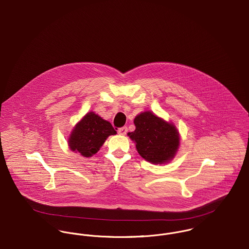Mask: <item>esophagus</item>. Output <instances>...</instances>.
<instances>
[{
  "instance_id": "1",
  "label": "esophagus",
  "mask_w": 249,
  "mask_h": 249,
  "mask_svg": "<svg viewBox=\"0 0 249 249\" xmlns=\"http://www.w3.org/2000/svg\"><path fill=\"white\" fill-rule=\"evenodd\" d=\"M127 132H128V128H127L126 126L121 127V128H119V129L117 130V133L119 134H121V135H125V134H127Z\"/></svg>"
}]
</instances>
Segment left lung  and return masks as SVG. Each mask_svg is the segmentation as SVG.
<instances>
[{
	"label": "left lung",
	"mask_w": 249,
	"mask_h": 249,
	"mask_svg": "<svg viewBox=\"0 0 249 249\" xmlns=\"http://www.w3.org/2000/svg\"><path fill=\"white\" fill-rule=\"evenodd\" d=\"M134 132L128 135L138 153L153 164H164L174 158L180 144L176 127L147 111L136 115Z\"/></svg>",
	"instance_id": "8db88e82"
}]
</instances>
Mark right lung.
Listing matches in <instances>:
<instances>
[{"label":"right lung","instance_id":"1","mask_svg":"<svg viewBox=\"0 0 249 249\" xmlns=\"http://www.w3.org/2000/svg\"><path fill=\"white\" fill-rule=\"evenodd\" d=\"M116 132L112 124L94 112L84 115L77 123L68 139L71 151L80 153L84 157L96 154L108 136Z\"/></svg>","mask_w":249,"mask_h":249}]
</instances>
